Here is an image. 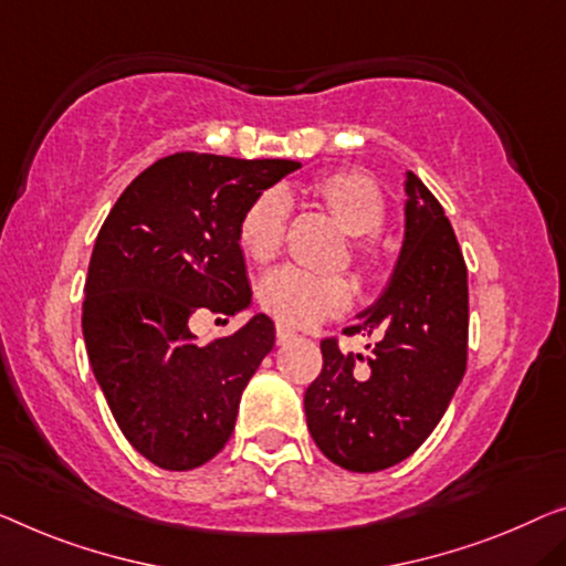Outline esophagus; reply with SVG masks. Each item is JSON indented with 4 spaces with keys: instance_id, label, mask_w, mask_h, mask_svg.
Instances as JSON below:
<instances>
[{
    "instance_id": "34e87169",
    "label": "esophagus",
    "mask_w": 566,
    "mask_h": 566,
    "mask_svg": "<svg viewBox=\"0 0 566 566\" xmlns=\"http://www.w3.org/2000/svg\"><path fill=\"white\" fill-rule=\"evenodd\" d=\"M294 335H297V331H294L292 325H286V323H276V343H286V340H292Z\"/></svg>"
}]
</instances>
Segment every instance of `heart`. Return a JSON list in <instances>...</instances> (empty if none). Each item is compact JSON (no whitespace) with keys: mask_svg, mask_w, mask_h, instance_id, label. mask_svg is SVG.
I'll return each instance as SVG.
<instances>
[{"mask_svg":"<svg viewBox=\"0 0 566 566\" xmlns=\"http://www.w3.org/2000/svg\"><path fill=\"white\" fill-rule=\"evenodd\" d=\"M312 196L353 239V256L364 269L376 264V247L366 235L381 231L386 200L374 177L358 170L331 172L312 182ZM286 233V198L266 190L249 202L239 218V247L256 266L280 256ZM259 302L282 323L312 325L340 315L353 302V284L343 274H307L300 269H280L259 284Z\"/></svg>","mask_w":566,"mask_h":566,"instance_id":"b5f03b06","label":"heart"}]
</instances>
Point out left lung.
Instances as JSON below:
<instances>
[{
    "mask_svg": "<svg viewBox=\"0 0 566 566\" xmlns=\"http://www.w3.org/2000/svg\"><path fill=\"white\" fill-rule=\"evenodd\" d=\"M407 233L391 284L345 335H378L370 356L325 337L305 391L312 440L327 460L378 472L407 460L440 424L468 366V266L440 206L407 172Z\"/></svg>",
    "mask_w": 566,
    "mask_h": 566,
    "instance_id": "left-lung-1",
    "label": "left lung"
}]
</instances>
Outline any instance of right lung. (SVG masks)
Here are the masks:
<instances>
[{
    "instance_id": "add662e5",
    "label": "right lung",
    "mask_w": 566,
    "mask_h": 566,
    "mask_svg": "<svg viewBox=\"0 0 566 566\" xmlns=\"http://www.w3.org/2000/svg\"><path fill=\"white\" fill-rule=\"evenodd\" d=\"M292 159L175 151L134 177L96 235L83 337L116 424L163 470H192L231 440L241 394L269 350L274 323L198 343V312L233 317L251 302L239 218Z\"/></svg>"
}]
</instances>
